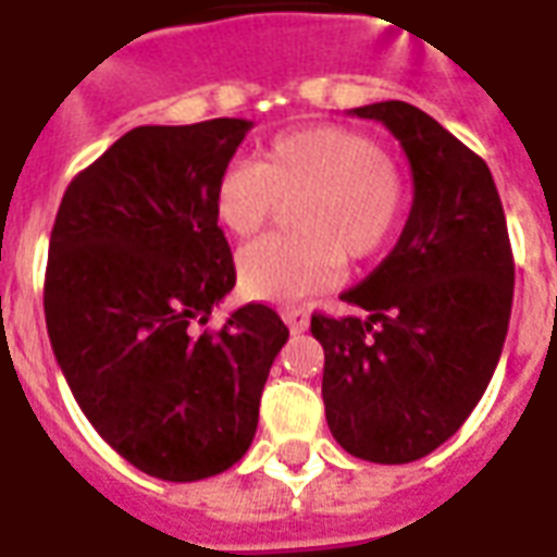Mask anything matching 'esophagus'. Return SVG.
Here are the masks:
<instances>
[{"mask_svg": "<svg viewBox=\"0 0 557 557\" xmlns=\"http://www.w3.org/2000/svg\"><path fill=\"white\" fill-rule=\"evenodd\" d=\"M282 318L290 326V333H306L309 330V311L306 309H287Z\"/></svg>", "mask_w": 557, "mask_h": 557, "instance_id": "1", "label": "esophagus"}]
</instances>
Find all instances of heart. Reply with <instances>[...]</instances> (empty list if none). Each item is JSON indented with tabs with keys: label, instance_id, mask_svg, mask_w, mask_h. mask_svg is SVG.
<instances>
[{
	"label": "heart",
	"instance_id": "b5f03b06",
	"mask_svg": "<svg viewBox=\"0 0 557 557\" xmlns=\"http://www.w3.org/2000/svg\"><path fill=\"white\" fill-rule=\"evenodd\" d=\"M294 231L239 251L243 294L294 306L330 290L345 258L381 255L405 212V173L372 137L345 125H306L275 134L255 164L236 161L219 173L212 209L227 234L251 236L282 200H297Z\"/></svg>",
	"mask_w": 557,
	"mask_h": 557
}]
</instances>
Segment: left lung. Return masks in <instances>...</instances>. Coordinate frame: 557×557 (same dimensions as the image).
<instances>
[{
    "instance_id": "1",
    "label": "left lung",
    "mask_w": 557,
    "mask_h": 557,
    "mask_svg": "<svg viewBox=\"0 0 557 557\" xmlns=\"http://www.w3.org/2000/svg\"><path fill=\"white\" fill-rule=\"evenodd\" d=\"M384 122L411 161L413 203L396 248L342 294L366 318L311 314L323 408L350 456L405 465L471 417L500 360L512 251L486 161L408 101L350 110Z\"/></svg>"
}]
</instances>
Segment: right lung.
<instances>
[{
  "instance_id": "obj_1",
  "label": "right lung",
  "mask_w": 557,
  "mask_h": 557,
  "mask_svg": "<svg viewBox=\"0 0 557 557\" xmlns=\"http://www.w3.org/2000/svg\"><path fill=\"white\" fill-rule=\"evenodd\" d=\"M248 120L140 125L65 188L50 234L45 318L86 420L144 474L227 471L258 432L282 318L248 302L207 326L236 285L212 195Z\"/></svg>"
}]
</instances>
